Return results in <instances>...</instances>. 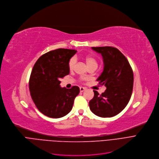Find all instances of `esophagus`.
Wrapping results in <instances>:
<instances>
[{
    "instance_id": "obj_1",
    "label": "esophagus",
    "mask_w": 159,
    "mask_h": 159,
    "mask_svg": "<svg viewBox=\"0 0 159 159\" xmlns=\"http://www.w3.org/2000/svg\"><path fill=\"white\" fill-rule=\"evenodd\" d=\"M80 92H84V90H86V89L85 87H80Z\"/></svg>"
}]
</instances>
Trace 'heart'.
Masks as SVG:
<instances>
[{
    "label": "heart",
    "instance_id": "1",
    "mask_svg": "<svg viewBox=\"0 0 159 159\" xmlns=\"http://www.w3.org/2000/svg\"><path fill=\"white\" fill-rule=\"evenodd\" d=\"M85 60L86 63L87 64V65L89 66V67L90 69H96L98 63V60L96 57L94 56L92 54L86 55L85 56ZM75 63H76V59H75V57H72L69 59V63H68V67H69V69L70 70H72L74 69Z\"/></svg>",
    "mask_w": 159,
    "mask_h": 159
}]
</instances>
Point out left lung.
<instances>
[{"instance_id":"left-lung-1","label":"left lung","mask_w":159,"mask_h":159,"mask_svg":"<svg viewBox=\"0 0 159 159\" xmlns=\"http://www.w3.org/2000/svg\"><path fill=\"white\" fill-rule=\"evenodd\" d=\"M102 54L104 69L97 81L107 87L89 102V107L94 115L100 117H112L122 111L129 103L133 92V72L127 58L118 49L112 47H92Z\"/></svg>"}]
</instances>
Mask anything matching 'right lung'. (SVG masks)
<instances>
[{
	"mask_svg": "<svg viewBox=\"0 0 159 159\" xmlns=\"http://www.w3.org/2000/svg\"><path fill=\"white\" fill-rule=\"evenodd\" d=\"M77 50L59 48L42 55L30 74L29 89L36 107L43 115L58 118L66 115L73 106L80 88H61L60 80L69 75V59Z\"/></svg>",
	"mask_w": 159,
	"mask_h": 159,
	"instance_id": "add662e5",
	"label": "right lung"
}]
</instances>
